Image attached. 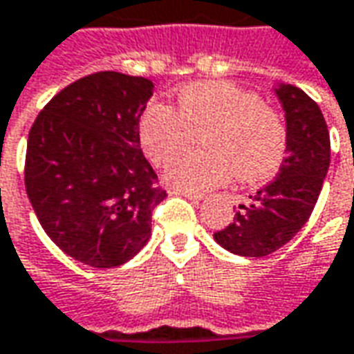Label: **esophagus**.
Wrapping results in <instances>:
<instances>
[{"label":"esophagus","instance_id":"34e87169","mask_svg":"<svg viewBox=\"0 0 354 354\" xmlns=\"http://www.w3.org/2000/svg\"><path fill=\"white\" fill-rule=\"evenodd\" d=\"M170 194L184 196V198H188V200L194 201V203H200V201L203 200V196H201V194H194V192H186V189H170Z\"/></svg>","mask_w":354,"mask_h":354}]
</instances>
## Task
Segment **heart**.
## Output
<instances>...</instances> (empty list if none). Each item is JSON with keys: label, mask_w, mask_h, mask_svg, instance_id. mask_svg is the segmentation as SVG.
I'll return each instance as SVG.
<instances>
[{"label": "heart", "mask_w": 354, "mask_h": 354, "mask_svg": "<svg viewBox=\"0 0 354 354\" xmlns=\"http://www.w3.org/2000/svg\"><path fill=\"white\" fill-rule=\"evenodd\" d=\"M178 109L151 104L140 115L139 139L154 165L165 166L188 151L203 131L207 151L180 156L166 170L168 184L205 192L233 172L243 182L274 174L286 153V125L261 95L231 82H196L176 95Z\"/></svg>", "instance_id": "1"}]
</instances>
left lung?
Returning a JSON list of instances; mask_svg holds the SVG:
<instances>
[{"label": "left lung", "instance_id": "obj_1", "mask_svg": "<svg viewBox=\"0 0 354 354\" xmlns=\"http://www.w3.org/2000/svg\"><path fill=\"white\" fill-rule=\"evenodd\" d=\"M286 117V153L278 176L241 203L233 221L214 233L239 257H266L296 237L317 203L329 170L331 142L319 105L292 84H278Z\"/></svg>", "mask_w": 354, "mask_h": 354}]
</instances>
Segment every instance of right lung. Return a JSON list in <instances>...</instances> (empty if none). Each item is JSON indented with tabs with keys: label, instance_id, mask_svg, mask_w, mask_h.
<instances>
[{
	"label": "right lung",
	"instance_id": "right-lung-1",
	"mask_svg": "<svg viewBox=\"0 0 354 354\" xmlns=\"http://www.w3.org/2000/svg\"><path fill=\"white\" fill-rule=\"evenodd\" d=\"M154 84L97 72L44 105L27 140L25 188L60 250L93 268L131 261L166 198L140 151L139 121Z\"/></svg>",
	"mask_w": 354,
	"mask_h": 354
}]
</instances>
